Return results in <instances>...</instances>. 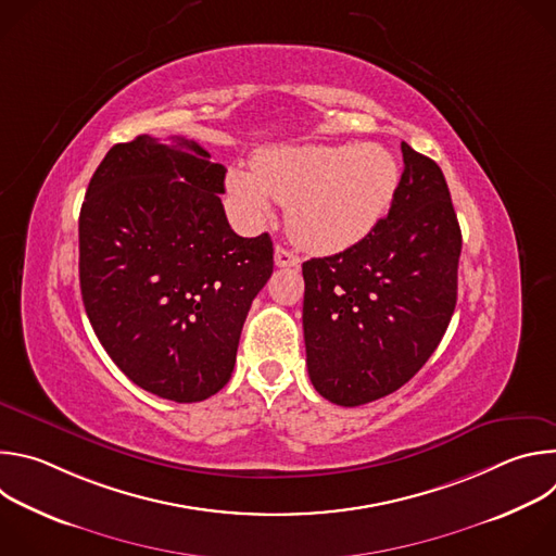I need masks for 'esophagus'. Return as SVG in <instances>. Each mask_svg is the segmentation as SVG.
<instances>
[{"label": "esophagus", "instance_id": "1", "mask_svg": "<svg viewBox=\"0 0 556 556\" xmlns=\"http://www.w3.org/2000/svg\"><path fill=\"white\" fill-rule=\"evenodd\" d=\"M275 264H277L279 268H294V266L301 264V260H299L292 251H288V249H283V247H277V249H275Z\"/></svg>", "mask_w": 556, "mask_h": 556}]
</instances>
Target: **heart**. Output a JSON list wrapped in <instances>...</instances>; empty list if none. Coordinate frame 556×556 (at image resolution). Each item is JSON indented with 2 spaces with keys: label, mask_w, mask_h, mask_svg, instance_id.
I'll return each mask as SVG.
<instances>
[{
  "label": "heart",
  "mask_w": 556,
  "mask_h": 556,
  "mask_svg": "<svg viewBox=\"0 0 556 556\" xmlns=\"http://www.w3.org/2000/svg\"><path fill=\"white\" fill-rule=\"evenodd\" d=\"M228 191L251 224H264L273 200L288 206L296 242L319 253L345 251L376 228L401 185V167L380 144H305L260 151L253 172L235 167Z\"/></svg>",
  "instance_id": "heart-1"
}]
</instances>
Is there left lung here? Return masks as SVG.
<instances>
[{
	"label": "left lung",
	"instance_id": "1",
	"mask_svg": "<svg viewBox=\"0 0 556 556\" xmlns=\"http://www.w3.org/2000/svg\"><path fill=\"white\" fill-rule=\"evenodd\" d=\"M387 217L358 244L303 264L307 374L324 399L358 407L412 380L457 301L462 230L442 169L407 142Z\"/></svg>",
	"mask_w": 556,
	"mask_h": 556
}]
</instances>
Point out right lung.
I'll use <instances>...</instances> for the list:
<instances>
[{"mask_svg":"<svg viewBox=\"0 0 556 556\" xmlns=\"http://www.w3.org/2000/svg\"><path fill=\"white\" fill-rule=\"evenodd\" d=\"M226 169L198 142L147 134L114 144L78 215L88 319L118 369L174 403H200L230 378L273 242L237 235Z\"/></svg>","mask_w":556,"mask_h":556,"instance_id":"obj_1","label":"right lung"}]
</instances>
